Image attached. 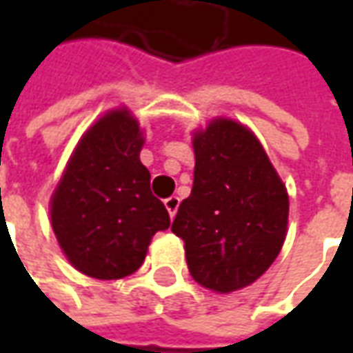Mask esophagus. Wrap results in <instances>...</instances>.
Returning <instances> with one entry per match:
<instances>
[{"instance_id": "obj_1", "label": "esophagus", "mask_w": 353, "mask_h": 353, "mask_svg": "<svg viewBox=\"0 0 353 353\" xmlns=\"http://www.w3.org/2000/svg\"><path fill=\"white\" fill-rule=\"evenodd\" d=\"M179 202H181V200L177 199V196H170V199L164 200V206H166V210H168L170 217H176L177 208H179Z\"/></svg>"}]
</instances>
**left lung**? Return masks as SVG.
I'll use <instances>...</instances> for the list:
<instances>
[{"instance_id": "1", "label": "left lung", "mask_w": 353, "mask_h": 353, "mask_svg": "<svg viewBox=\"0 0 353 353\" xmlns=\"http://www.w3.org/2000/svg\"><path fill=\"white\" fill-rule=\"evenodd\" d=\"M194 181L172 232L185 242L200 285L230 293L250 285L278 257L288 232L285 185L259 139L230 119L192 138Z\"/></svg>"}]
</instances>
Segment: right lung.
<instances>
[{"instance_id": "1", "label": "right lung", "mask_w": 353, "mask_h": 353, "mask_svg": "<svg viewBox=\"0 0 353 353\" xmlns=\"http://www.w3.org/2000/svg\"><path fill=\"white\" fill-rule=\"evenodd\" d=\"M143 138L128 109L109 111L81 138L50 199L52 230L68 261L96 280L136 272L170 215L139 161Z\"/></svg>"}]
</instances>
